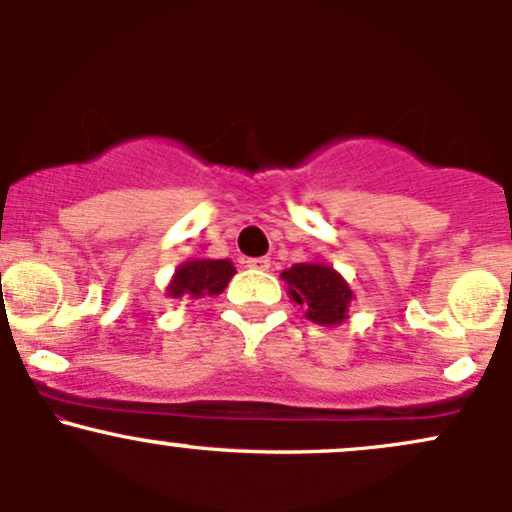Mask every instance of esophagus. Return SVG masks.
Segmentation results:
<instances>
[{
  "instance_id": "obj_1",
  "label": "esophagus",
  "mask_w": 512,
  "mask_h": 512,
  "mask_svg": "<svg viewBox=\"0 0 512 512\" xmlns=\"http://www.w3.org/2000/svg\"><path fill=\"white\" fill-rule=\"evenodd\" d=\"M245 267L260 269V272H267V269H269V257H248V260H245Z\"/></svg>"
}]
</instances>
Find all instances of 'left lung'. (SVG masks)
<instances>
[{
    "instance_id": "obj_1",
    "label": "left lung",
    "mask_w": 512,
    "mask_h": 512,
    "mask_svg": "<svg viewBox=\"0 0 512 512\" xmlns=\"http://www.w3.org/2000/svg\"><path fill=\"white\" fill-rule=\"evenodd\" d=\"M281 279L289 284L293 301L305 308L308 320L317 322V325L344 322L346 308H349L354 293L330 264H293L291 269L281 274Z\"/></svg>"
}]
</instances>
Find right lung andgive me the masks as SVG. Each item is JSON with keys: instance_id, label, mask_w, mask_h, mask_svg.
<instances>
[{"instance_id": "right-lung-1", "label": "right lung", "mask_w": 512, "mask_h": 512, "mask_svg": "<svg viewBox=\"0 0 512 512\" xmlns=\"http://www.w3.org/2000/svg\"><path fill=\"white\" fill-rule=\"evenodd\" d=\"M236 274L233 264L228 260H192L178 267L173 281H170L168 293L173 298L180 296H219Z\"/></svg>"}]
</instances>
